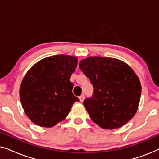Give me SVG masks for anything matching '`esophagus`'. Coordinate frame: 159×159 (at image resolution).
I'll use <instances>...</instances> for the list:
<instances>
[{"instance_id": "esophagus-1", "label": "esophagus", "mask_w": 159, "mask_h": 159, "mask_svg": "<svg viewBox=\"0 0 159 159\" xmlns=\"http://www.w3.org/2000/svg\"><path fill=\"white\" fill-rule=\"evenodd\" d=\"M79 98H80V101L81 102H83V101H84V96L83 95H80V96L79 97Z\"/></svg>"}]
</instances>
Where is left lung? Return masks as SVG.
<instances>
[{"instance_id":"obj_1","label":"left lung","mask_w":159,"mask_h":159,"mask_svg":"<svg viewBox=\"0 0 159 159\" xmlns=\"http://www.w3.org/2000/svg\"><path fill=\"white\" fill-rule=\"evenodd\" d=\"M94 92L83 104L93 122L114 129L133 118L141 95L140 80L129 65L116 58L91 56L80 63Z\"/></svg>"}]
</instances>
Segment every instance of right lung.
I'll return each instance as SVG.
<instances>
[{"label":"right lung","instance_id":"add662e5","mask_svg":"<svg viewBox=\"0 0 159 159\" xmlns=\"http://www.w3.org/2000/svg\"><path fill=\"white\" fill-rule=\"evenodd\" d=\"M77 66V58L56 55L43 58L26 74L19 89L25 114L36 125L52 127L68 116L74 103L70 77Z\"/></svg>","mask_w":159,"mask_h":159}]
</instances>
